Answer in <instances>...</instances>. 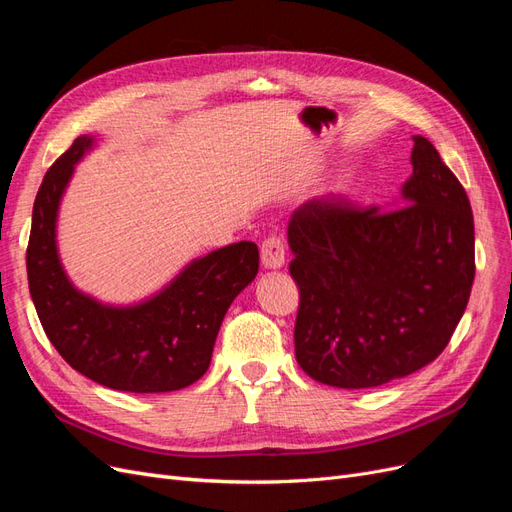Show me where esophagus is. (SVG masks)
<instances>
[{"label":"esophagus","mask_w":512,"mask_h":512,"mask_svg":"<svg viewBox=\"0 0 512 512\" xmlns=\"http://www.w3.org/2000/svg\"><path fill=\"white\" fill-rule=\"evenodd\" d=\"M260 260L262 267L280 269L286 262V243L280 235H271L260 245Z\"/></svg>","instance_id":"obj_1"}]
</instances>
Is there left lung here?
<instances>
[{
  "mask_svg": "<svg viewBox=\"0 0 512 512\" xmlns=\"http://www.w3.org/2000/svg\"><path fill=\"white\" fill-rule=\"evenodd\" d=\"M399 207L314 198L292 213L290 275L299 286L294 354L307 376L369 389L436 361L474 282L466 190L427 138L414 136Z\"/></svg>",
  "mask_w": 512,
  "mask_h": 512,
  "instance_id": "left-lung-1",
  "label": "left lung"
}]
</instances>
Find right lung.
<instances>
[{"instance_id":"right-lung-1","label":"right lung","mask_w":512,"mask_h":512,"mask_svg":"<svg viewBox=\"0 0 512 512\" xmlns=\"http://www.w3.org/2000/svg\"><path fill=\"white\" fill-rule=\"evenodd\" d=\"M91 147L79 136L46 170L27 243V280L46 337L64 361L102 386L168 393L205 374L232 299L258 273V247L239 241L194 260L158 297L106 307L76 290L61 269L55 220L74 164Z\"/></svg>"}]
</instances>
